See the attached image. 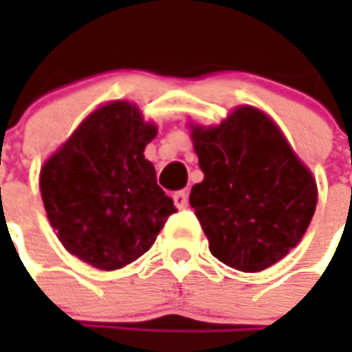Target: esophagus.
Wrapping results in <instances>:
<instances>
[{"label": "esophagus", "instance_id": "obj_1", "mask_svg": "<svg viewBox=\"0 0 352 352\" xmlns=\"http://www.w3.org/2000/svg\"><path fill=\"white\" fill-rule=\"evenodd\" d=\"M174 204H176V208L178 210H186L188 208V204H190V199H188V192H176L174 194Z\"/></svg>", "mask_w": 352, "mask_h": 352}]
</instances>
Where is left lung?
I'll use <instances>...</instances> for the list:
<instances>
[{
	"mask_svg": "<svg viewBox=\"0 0 352 352\" xmlns=\"http://www.w3.org/2000/svg\"><path fill=\"white\" fill-rule=\"evenodd\" d=\"M204 180L190 204L221 263L241 272L276 264L302 239L318 206V182L276 121L239 105L217 125L188 123Z\"/></svg>",
	"mask_w": 352,
	"mask_h": 352,
	"instance_id": "left-lung-1",
	"label": "left lung"
}]
</instances>
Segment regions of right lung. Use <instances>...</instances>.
<instances>
[{"mask_svg": "<svg viewBox=\"0 0 352 352\" xmlns=\"http://www.w3.org/2000/svg\"><path fill=\"white\" fill-rule=\"evenodd\" d=\"M156 133L137 103L113 100L84 117L41 166L48 223L76 258L105 272L125 268L176 211L144 158Z\"/></svg>", "mask_w": 352, "mask_h": 352, "instance_id": "obj_1", "label": "right lung"}]
</instances>
